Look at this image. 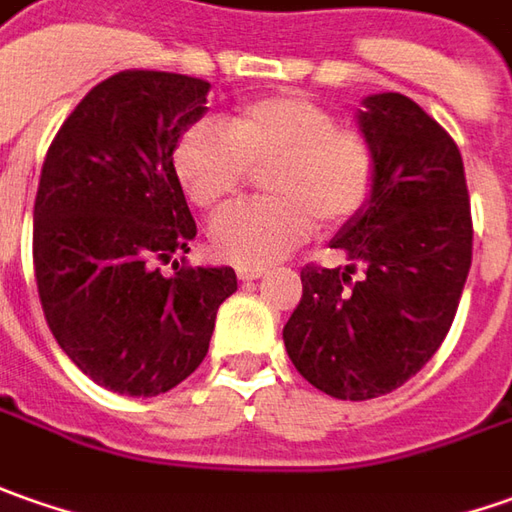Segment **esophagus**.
<instances>
[{"instance_id": "esophagus-1", "label": "esophagus", "mask_w": 512, "mask_h": 512, "mask_svg": "<svg viewBox=\"0 0 512 512\" xmlns=\"http://www.w3.org/2000/svg\"><path fill=\"white\" fill-rule=\"evenodd\" d=\"M266 269H252V266H238V277L243 283H249V280H257V277H263Z\"/></svg>"}]
</instances>
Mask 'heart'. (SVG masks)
<instances>
[{
    "instance_id": "1",
    "label": "heart",
    "mask_w": 512,
    "mask_h": 512,
    "mask_svg": "<svg viewBox=\"0 0 512 512\" xmlns=\"http://www.w3.org/2000/svg\"><path fill=\"white\" fill-rule=\"evenodd\" d=\"M269 201L226 209L212 223L215 252L238 266L263 269L323 229L357 221L377 189V155L368 138L340 130V118L303 96L257 98L229 115L226 130L189 127L172 169L186 198L218 209L238 198L252 169L265 172Z\"/></svg>"
}]
</instances>
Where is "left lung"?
<instances>
[{
  "mask_svg": "<svg viewBox=\"0 0 512 512\" xmlns=\"http://www.w3.org/2000/svg\"><path fill=\"white\" fill-rule=\"evenodd\" d=\"M362 104L357 124L377 155L374 198L331 240L351 263L306 266L303 297L283 328L294 368L328 397L354 402L391 394L436 354L473 257L465 164L453 138L402 93Z\"/></svg>",
  "mask_w": 512,
  "mask_h": 512,
  "instance_id": "obj_1",
  "label": "left lung"
}]
</instances>
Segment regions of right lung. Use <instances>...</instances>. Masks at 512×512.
Wrapping results in <instances>:
<instances>
[{"label": "right lung", "mask_w": 512, "mask_h": 512, "mask_svg": "<svg viewBox=\"0 0 512 512\" xmlns=\"http://www.w3.org/2000/svg\"><path fill=\"white\" fill-rule=\"evenodd\" d=\"M209 81L124 70L96 84L47 150L33 206V269L56 343L101 388L158 397L206 357L235 269L160 263L198 226L172 169L206 113ZM184 260V257H181Z\"/></svg>", "instance_id": "1"}]
</instances>
